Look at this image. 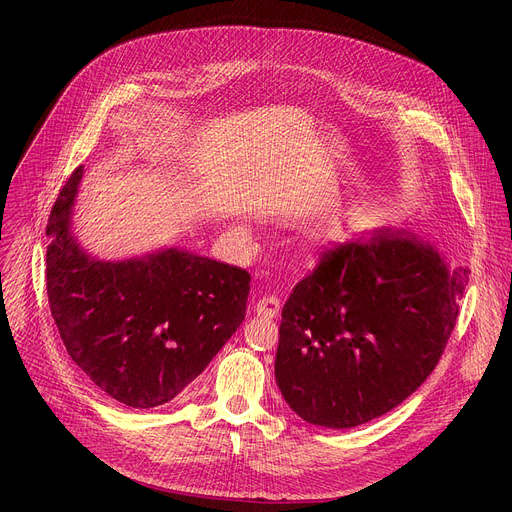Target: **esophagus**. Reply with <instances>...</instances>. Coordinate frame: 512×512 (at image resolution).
<instances>
[{
  "label": "esophagus",
  "instance_id": "34e87169",
  "mask_svg": "<svg viewBox=\"0 0 512 512\" xmlns=\"http://www.w3.org/2000/svg\"><path fill=\"white\" fill-rule=\"evenodd\" d=\"M255 313L259 317H267V319H274L280 313V301L276 297H263L257 301L255 305Z\"/></svg>",
  "mask_w": 512,
  "mask_h": 512
}]
</instances>
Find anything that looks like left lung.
Instances as JSON below:
<instances>
[{"instance_id": "8db88e82", "label": "left lung", "mask_w": 512, "mask_h": 512, "mask_svg": "<svg viewBox=\"0 0 512 512\" xmlns=\"http://www.w3.org/2000/svg\"><path fill=\"white\" fill-rule=\"evenodd\" d=\"M467 274L405 230L326 251L282 309L274 369L288 407L330 429L398 407L438 365Z\"/></svg>"}]
</instances>
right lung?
Returning a JSON list of instances; mask_svg holds the SVG:
<instances>
[{
    "instance_id": "add662e5",
    "label": "right lung",
    "mask_w": 512,
    "mask_h": 512,
    "mask_svg": "<svg viewBox=\"0 0 512 512\" xmlns=\"http://www.w3.org/2000/svg\"><path fill=\"white\" fill-rule=\"evenodd\" d=\"M78 166L47 222V297L72 361L132 409L166 405L245 319L251 276L166 247L124 261L91 257L72 232Z\"/></svg>"
}]
</instances>
